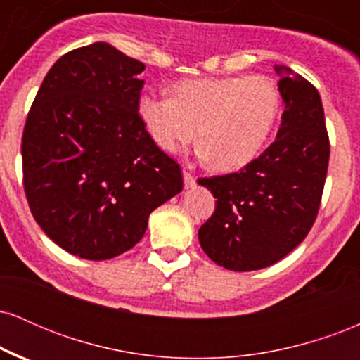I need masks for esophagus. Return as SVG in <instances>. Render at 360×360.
Listing matches in <instances>:
<instances>
[{"mask_svg": "<svg viewBox=\"0 0 360 360\" xmlns=\"http://www.w3.org/2000/svg\"><path fill=\"white\" fill-rule=\"evenodd\" d=\"M183 179L186 188H193V186L196 184V177H194L189 171H186V169H183Z\"/></svg>", "mask_w": 360, "mask_h": 360, "instance_id": "esophagus-1", "label": "esophagus"}]
</instances>
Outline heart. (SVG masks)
<instances>
[{"mask_svg":"<svg viewBox=\"0 0 360 360\" xmlns=\"http://www.w3.org/2000/svg\"><path fill=\"white\" fill-rule=\"evenodd\" d=\"M281 110L278 86L264 76L184 79L171 96L140 94L137 113L160 150L174 154L201 142V155L218 171L250 164L266 146Z\"/></svg>","mask_w":360,"mask_h":360,"instance_id":"heart-1","label":"heart"}]
</instances>
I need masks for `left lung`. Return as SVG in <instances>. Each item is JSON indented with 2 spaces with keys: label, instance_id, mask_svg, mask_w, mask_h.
Segmentation results:
<instances>
[{
  "label": "left lung",
  "instance_id": "8db88e82",
  "mask_svg": "<svg viewBox=\"0 0 360 360\" xmlns=\"http://www.w3.org/2000/svg\"><path fill=\"white\" fill-rule=\"evenodd\" d=\"M283 122L276 140L238 172L200 177L217 206L198 232L205 254L230 271L269 267L304 240L321 203L330 142L320 94L276 65Z\"/></svg>",
  "mask_w": 360,
  "mask_h": 360
}]
</instances>
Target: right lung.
Here are the masks:
<instances>
[{"label": "right lung", "mask_w": 360, "mask_h": 360, "mask_svg": "<svg viewBox=\"0 0 360 360\" xmlns=\"http://www.w3.org/2000/svg\"><path fill=\"white\" fill-rule=\"evenodd\" d=\"M143 69L110 44L74 49L52 65L28 111V206L45 235L81 259L130 250L148 214L183 189L179 164L139 118Z\"/></svg>", "instance_id": "add662e5"}]
</instances>
